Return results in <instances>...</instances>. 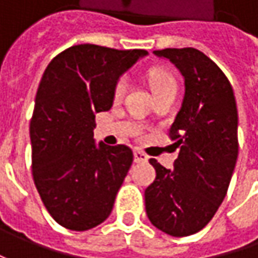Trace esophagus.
Returning <instances> with one entry per match:
<instances>
[{
  "instance_id": "obj_1",
  "label": "esophagus",
  "mask_w": 258,
  "mask_h": 258,
  "mask_svg": "<svg viewBox=\"0 0 258 258\" xmlns=\"http://www.w3.org/2000/svg\"><path fill=\"white\" fill-rule=\"evenodd\" d=\"M134 155H135V162H138V164H139V162H146V161H148V155L144 154V152H142V151H139V149H136V151L134 152Z\"/></svg>"
}]
</instances>
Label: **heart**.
Instances as JSON below:
<instances>
[{
  "label": "heart",
  "instance_id": "1",
  "mask_svg": "<svg viewBox=\"0 0 258 258\" xmlns=\"http://www.w3.org/2000/svg\"><path fill=\"white\" fill-rule=\"evenodd\" d=\"M149 86H151V90H152L154 96L158 93H162L165 90H176L175 79L169 73L162 72V70H152L149 73ZM126 87H127V80L124 77L119 79V82L116 83V87H114V94L122 96L126 90Z\"/></svg>",
  "mask_w": 258,
  "mask_h": 258
}]
</instances>
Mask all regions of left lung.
<instances>
[{
	"instance_id": "8db88e82",
	"label": "left lung",
	"mask_w": 258,
	"mask_h": 258,
	"mask_svg": "<svg viewBox=\"0 0 258 258\" xmlns=\"http://www.w3.org/2000/svg\"><path fill=\"white\" fill-rule=\"evenodd\" d=\"M154 54L181 72L185 94L169 129L179 154L173 169L149 159L156 178L145 189V208L158 230L185 237L203 230L227 195L238 156L237 104L227 76L203 51L186 47Z\"/></svg>"
}]
</instances>
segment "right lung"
Listing matches in <instances>:
<instances>
[{
  "label": "right lung",
  "instance_id": "add662e5",
  "mask_svg": "<svg viewBox=\"0 0 258 258\" xmlns=\"http://www.w3.org/2000/svg\"><path fill=\"white\" fill-rule=\"evenodd\" d=\"M146 54L73 45L41 77L30 122L33 178L47 211L69 230H90L113 210L134 152L126 145H96L94 117L112 107L119 77Z\"/></svg>",
  "mask_w": 258,
  "mask_h": 258
}]
</instances>
